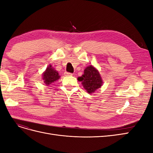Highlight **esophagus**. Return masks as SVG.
<instances>
[{
    "label": "esophagus",
    "mask_w": 153,
    "mask_h": 153,
    "mask_svg": "<svg viewBox=\"0 0 153 153\" xmlns=\"http://www.w3.org/2000/svg\"><path fill=\"white\" fill-rule=\"evenodd\" d=\"M64 75H65V76H72L73 73L66 71V72H64Z\"/></svg>",
    "instance_id": "34e87169"
}]
</instances>
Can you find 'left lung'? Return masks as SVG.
Here are the masks:
<instances>
[{
	"instance_id": "8db88e82",
	"label": "left lung",
	"mask_w": 153,
	"mask_h": 153,
	"mask_svg": "<svg viewBox=\"0 0 153 153\" xmlns=\"http://www.w3.org/2000/svg\"><path fill=\"white\" fill-rule=\"evenodd\" d=\"M78 80L82 82L83 87L89 94L94 92L102 86L103 83L99 71L92 65L85 68L84 74L78 78Z\"/></svg>"
}]
</instances>
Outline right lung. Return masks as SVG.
<instances>
[{"label": "right lung", "mask_w": 153, "mask_h": 153, "mask_svg": "<svg viewBox=\"0 0 153 153\" xmlns=\"http://www.w3.org/2000/svg\"><path fill=\"white\" fill-rule=\"evenodd\" d=\"M60 78L61 76L59 75L58 71L55 70L51 64L48 66L42 75V79L47 85H49L53 82L57 81Z\"/></svg>", "instance_id": "add662e5"}]
</instances>
